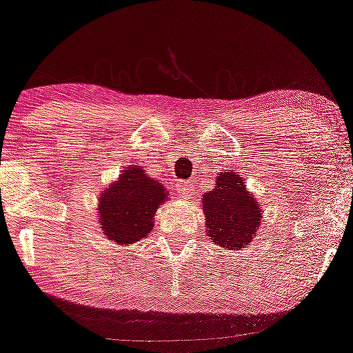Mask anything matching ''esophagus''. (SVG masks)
Returning <instances> with one entry per match:
<instances>
[{"label": "esophagus", "mask_w": 353, "mask_h": 353, "mask_svg": "<svg viewBox=\"0 0 353 353\" xmlns=\"http://www.w3.org/2000/svg\"><path fill=\"white\" fill-rule=\"evenodd\" d=\"M176 192L181 197H188L191 192V185L188 181H178L176 183Z\"/></svg>", "instance_id": "esophagus-1"}]
</instances>
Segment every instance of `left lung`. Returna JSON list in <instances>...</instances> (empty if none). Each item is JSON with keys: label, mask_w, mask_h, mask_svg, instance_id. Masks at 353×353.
I'll return each mask as SVG.
<instances>
[{"label": "left lung", "mask_w": 353, "mask_h": 353, "mask_svg": "<svg viewBox=\"0 0 353 353\" xmlns=\"http://www.w3.org/2000/svg\"><path fill=\"white\" fill-rule=\"evenodd\" d=\"M202 209L207 234L220 248L244 249L257 234L262 209L236 172L219 173L214 190L202 196Z\"/></svg>", "instance_id": "1"}]
</instances>
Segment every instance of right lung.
<instances>
[{"mask_svg":"<svg viewBox=\"0 0 353 353\" xmlns=\"http://www.w3.org/2000/svg\"><path fill=\"white\" fill-rule=\"evenodd\" d=\"M167 199L162 183L149 178L143 167H128L99 197L101 231L119 245L137 243L151 233L154 215Z\"/></svg>","mask_w":353,"mask_h":353,"instance_id":"right-lung-1","label":"right lung"}]
</instances>
